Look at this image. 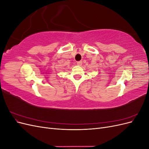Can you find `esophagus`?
I'll use <instances>...</instances> for the list:
<instances>
[{
  "instance_id": "obj_1",
  "label": "esophagus",
  "mask_w": 149,
  "mask_h": 149,
  "mask_svg": "<svg viewBox=\"0 0 149 149\" xmlns=\"http://www.w3.org/2000/svg\"><path fill=\"white\" fill-rule=\"evenodd\" d=\"M77 63V65L78 66H81V65H82V63H83V61H77V63Z\"/></svg>"
}]
</instances>
